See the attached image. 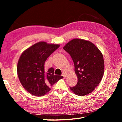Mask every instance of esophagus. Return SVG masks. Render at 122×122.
I'll return each mask as SVG.
<instances>
[{"label":"esophagus","instance_id":"1","mask_svg":"<svg viewBox=\"0 0 122 122\" xmlns=\"http://www.w3.org/2000/svg\"><path fill=\"white\" fill-rule=\"evenodd\" d=\"M62 75L64 77H66V73H65V72H63L62 74Z\"/></svg>","mask_w":122,"mask_h":122}]
</instances>
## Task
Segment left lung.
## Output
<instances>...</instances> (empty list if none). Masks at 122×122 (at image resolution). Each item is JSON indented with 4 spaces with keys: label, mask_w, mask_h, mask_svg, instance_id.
<instances>
[{
    "label": "left lung",
    "mask_w": 122,
    "mask_h": 122,
    "mask_svg": "<svg viewBox=\"0 0 122 122\" xmlns=\"http://www.w3.org/2000/svg\"><path fill=\"white\" fill-rule=\"evenodd\" d=\"M74 63L77 83L70 87L74 94L84 96L93 92L104 74V63L102 53L89 41L75 39L63 47Z\"/></svg>",
    "instance_id": "obj_1"
}]
</instances>
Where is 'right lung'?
<instances>
[{
  "label": "right lung",
  "mask_w": 122,
  "mask_h": 122,
  "mask_svg": "<svg viewBox=\"0 0 122 122\" xmlns=\"http://www.w3.org/2000/svg\"><path fill=\"white\" fill-rule=\"evenodd\" d=\"M60 47L59 45L39 42L25 51L20 56L17 73L20 83L33 95L42 96L51 90V86L63 78L55 75L53 68L45 71L47 59Z\"/></svg>",
  "instance_id": "1"
}]
</instances>
